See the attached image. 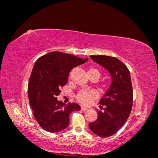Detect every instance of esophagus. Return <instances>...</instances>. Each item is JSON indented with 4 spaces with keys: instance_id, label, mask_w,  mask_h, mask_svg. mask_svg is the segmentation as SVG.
I'll return each instance as SVG.
<instances>
[{
    "instance_id": "obj_1",
    "label": "esophagus",
    "mask_w": 158,
    "mask_h": 158,
    "mask_svg": "<svg viewBox=\"0 0 158 158\" xmlns=\"http://www.w3.org/2000/svg\"><path fill=\"white\" fill-rule=\"evenodd\" d=\"M81 110H83V111H86V110H88V109H87L86 108H85V107H81Z\"/></svg>"
}]
</instances>
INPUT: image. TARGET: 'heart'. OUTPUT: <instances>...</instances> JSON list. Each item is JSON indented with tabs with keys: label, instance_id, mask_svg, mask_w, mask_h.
Segmentation results:
<instances>
[{
	"label": "heart",
	"instance_id": "1",
	"mask_svg": "<svg viewBox=\"0 0 158 158\" xmlns=\"http://www.w3.org/2000/svg\"><path fill=\"white\" fill-rule=\"evenodd\" d=\"M88 74H94L97 76L98 79L100 77V72L95 68H90L88 71ZM98 94L95 90H82L79 91L77 95V99L84 105H90L94 100L97 98Z\"/></svg>",
	"mask_w": 158,
	"mask_h": 158
}]
</instances>
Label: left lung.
Listing matches in <instances>:
<instances>
[{
  "mask_svg": "<svg viewBox=\"0 0 158 158\" xmlns=\"http://www.w3.org/2000/svg\"><path fill=\"white\" fill-rule=\"evenodd\" d=\"M91 58L109 72L112 81L101 98L96 121L89 124L91 131L100 137L108 138L117 133L126 123L133 106V87L130 72L118 59L106 55H91Z\"/></svg>",
  "mask_w": 158,
  "mask_h": 158,
  "instance_id": "1",
  "label": "left lung"
}]
</instances>
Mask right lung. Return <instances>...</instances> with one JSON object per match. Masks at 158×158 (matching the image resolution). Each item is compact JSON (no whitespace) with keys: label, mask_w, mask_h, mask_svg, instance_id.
Here are the masks:
<instances>
[{"label":"right lung","mask_w":158,"mask_h":158,"mask_svg":"<svg viewBox=\"0 0 158 158\" xmlns=\"http://www.w3.org/2000/svg\"><path fill=\"white\" fill-rule=\"evenodd\" d=\"M88 60L61 52H52L35 62L28 83V98L37 123L44 130L58 133L69 124V115L79 110L76 103L64 104L56 99L60 89L67 83L73 68Z\"/></svg>","instance_id":"obj_1"}]
</instances>
